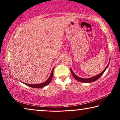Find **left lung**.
Returning <instances> with one entry per match:
<instances>
[{"label":"left lung","instance_id":"obj_1","mask_svg":"<svg viewBox=\"0 0 120 120\" xmlns=\"http://www.w3.org/2000/svg\"><path fill=\"white\" fill-rule=\"evenodd\" d=\"M109 63H110V60H109V63H108V64L107 66H106V68H105L104 70H103V71L101 72V73L97 75H96V76H93V77H92V78H88V79L81 78H80V77H79L78 76H76V75H75L74 73V72L73 71V70L71 69V68H70V71H71V74L73 75V76H74V78L76 80H78V81H80V82H81L89 83V82H93V81H96L97 80H98V79L100 78V77L101 76V75L103 74V73H104V71L106 70V68H107L108 67V66H109Z\"/></svg>","mask_w":120,"mask_h":120}]
</instances>
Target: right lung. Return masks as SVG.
<instances>
[{
    "mask_svg": "<svg viewBox=\"0 0 120 120\" xmlns=\"http://www.w3.org/2000/svg\"><path fill=\"white\" fill-rule=\"evenodd\" d=\"M54 68H53V69H52V72H51V75H50V77H49V78L46 80V81L44 82H42L41 83H39V84H28V83H24V82H23V83L24 84L27 85L28 86H29V87H33V88H39L44 87H45L46 86H47V85H49L51 82V80L52 79V76H53Z\"/></svg>",
    "mask_w": 120,
    "mask_h": 120,
    "instance_id": "1",
    "label": "right lung"
}]
</instances>
